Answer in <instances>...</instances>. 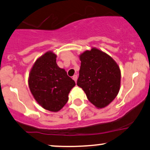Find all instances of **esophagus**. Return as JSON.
I'll list each match as a JSON object with an SVG mask.
<instances>
[{
  "label": "esophagus",
  "instance_id": "34e87169",
  "mask_svg": "<svg viewBox=\"0 0 150 150\" xmlns=\"http://www.w3.org/2000/svg\"><path fill=\"white\" fill-rule=\"evenodd\" d=\"M72 79H73V80H75V82H76L77 81V79H78V75H73V77H72Z\"/></svg>",
  "mask_w": 150,
  "mask_h": 150
}]
</instances>
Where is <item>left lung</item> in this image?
Listing matches in <instances>:
<instances>
[{
    "mask_svg": "<svg viewBox=\"0 0 150 150\" xmlns=\"http://www.w3.org/2000/svg\"><path fill=\"white\" fill-rule=\"evenodd\" d=\"M81 65L77 85L89 101L103 108L116 98L120 88L121 72L117 62L102 50L93 47L80 55Z\"/></svg>",
    "mask_w": 150,
    "mask_h": 150,
    "instance_id": "obj_1",
    "label": "left lung"
}]
</instances>
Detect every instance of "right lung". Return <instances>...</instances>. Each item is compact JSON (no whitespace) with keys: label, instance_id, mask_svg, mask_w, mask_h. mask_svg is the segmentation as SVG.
Returning a JSON list of instances; mask_svg holds the SVG:
<instances>
[{"label":"right lung","instance_id":"1","mask_svg":"<svg viewBox=\"0 0 150 150\" xmlns=\"http://www.w3.org/2000/svg\"><path fill=\"white\" fill-rule=\"evenodd\" d=\"M56 55L48 51L34 63L29 74L28 85L37 103L51 112L60 110L68 100L75 83L56 63Z\"/></svg>","mask_w":150,"mask_h":150}]
</instances>
